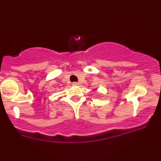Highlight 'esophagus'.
<instances>
[{
    "label": "esophagus",
    "instance_id": "obj_1",
    "mask_svg": "<svg viewBox=\"0 0 161 161\" xmlns=\"http://www.w3.org/2000/svg\"><path fill=\"white\" fill-rule=\"evenodd\" d=\"M73 86H79V82H73Z\"/></svg>",
    "mask_w": 161,
    "mask_h": 161
}]
</instances>
